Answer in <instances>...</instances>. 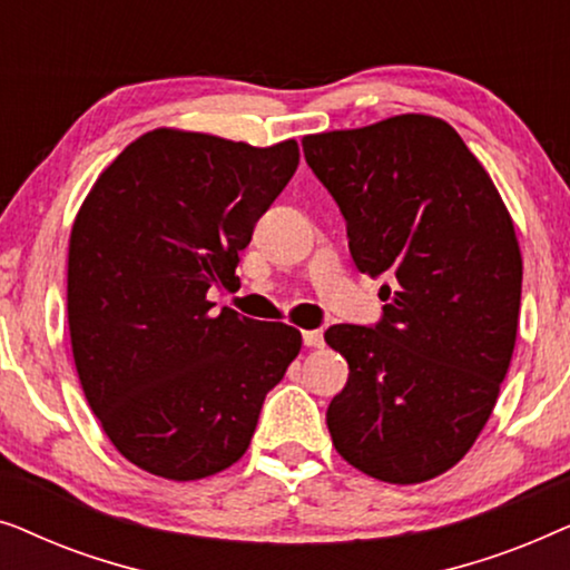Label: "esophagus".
Here are the masks:
<instances>
[{
    "instance_id": "1",
    "label": "esophagus",
    "mask_w": 570,
    "mask_h": 570,
    "mask_svg": "<svg viewBox=\"0 0 570 570\" xmlns=\"http://www.w3.org/2000/svg\"><path fill=\"white\" fill-rule=\"evenodd\" d=\"M303 345H306V347H324V334L318 330L303 332Z\"/></svg>"
}]
</instances>
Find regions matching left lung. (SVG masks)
Segmentation results:
<instances>
[{"label":"left lung","instance_id":"left-lung-1","mask_svg":"<svg viewBox=\"0 0 570 570\" xmlns=\"http://www.w3.org/2000/svg\"><path fill=\"white\" fill-rule=\"evenodd\" d=\"M303 155L345 217L355 267L389 277L376 326L324 332L350 365L326 410L334 449L394 485L439 478L478 441L517 345L521 252L509 209L435 116L308 135Z\"/></svg>","mask_w":570,"mask_h":570}]
</instances>
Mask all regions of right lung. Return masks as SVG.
I'll return each mask as SVG.
<instances>
[{
  "label": "right lung",
  "instance_id": "1",
  "mask_svg": "<svg viewBox=\"0 0 570 570\" xmlns=\"http://www.w3.org/2000/svg\"><path fill=\"white\" fill-rule=\"evenodd\" d=\"M272 147L153 129L124 147L69 236L67 318L85 400L119 454L189 482L246 454L301 332L223 308L238 252L298 168Z\"/></svg>",
  "mask_w": 570,
  "mask_h": 570
}]
</instances>
